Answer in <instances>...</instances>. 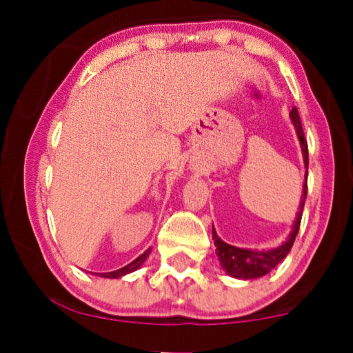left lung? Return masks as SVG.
I'll return each instance as SVG.
<instances>
[{
    "label": "left lung",
    "mask_w": 353,
    "mask_h": 353,
    "mask_svg": "<svg viewBox=\"0 0 353 353\" xmlns=\"http://www.w3.org/2000/svg\"><path fill=\"white\" fill-rule=\"evenodd\" d=\"M289 119H291L294 128H296V134H297L299 143H301V149H302L303 167H305V176H303L301 204H299V210H297L296 220H294V223H292V230H291V233H289L288 239L284 241L281 245L265 250V249L236 248V245L225 243L223 239L219 238L214 225H212V239H214V244L216 248L215 254H216V257H219L221 268H223L226 274H230L231 278L257 279V278L265 276V274H268L279 262H281L283 259H286V255L289 254V250H291L292 244H294V239H296V236H297L299 226H301L302 210H303V205H305V199H307L308 149H307L305 138H303L301 117H299V112L296 108L289 112Z\"/></svg>",
    "instance_id": "left-lung-1"
}]
</instances>
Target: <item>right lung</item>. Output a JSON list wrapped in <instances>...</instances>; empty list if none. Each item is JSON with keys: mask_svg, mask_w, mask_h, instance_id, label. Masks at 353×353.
Segmentation results:
<instances>
[{"mask_svg": "<svg viewBox=\"0 0 353 353\" xmlns=\"http://www.w3.org/2000/svg\"><path fill=\"white\" fill-rule=\"evenodd\" d=\"M152 248H149L144 250V252L139 255V257H137L133 260V262H130L128 265H125V267L115 270V272H109V273H96V276H101V278H109V279H117V278H122L125 276V274L128 273H133L137 272V270H139L143 267V263L146 262V259L149 257V254H151ZM94 274V273H93Z\"/></svg>", "mask_w": 353, "mask_h": 353, "instance_id": "obj_1", "label": "right lung"}]
</instances>
